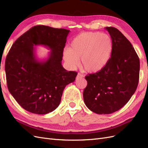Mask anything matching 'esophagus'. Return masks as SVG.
<instances>
[{
	"instance_id": "esophagus-1",
	"label": "esophagus",
	"mask_w": 148,
	"mask_h": 148,
	"mask_svg": "<svg viewBox=\"0 0 148 148\" xmlns=\"http://www.w3.org/2000/svg\"><path fill=\"white\" fill-rule=\"evenodd\" d=\"M83 77H84V76H83L82 74H81L80 73H78V75H77V79H79V78H82Z\"/></svg>"
}]
</instances>
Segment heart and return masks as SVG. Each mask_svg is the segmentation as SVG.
Instances as JSON below:
<instances>
[{
	"label": "heart",
	"instance_id": "1",
	"mask_svg": "<svg viewBox=\"0 0 148 148\" xmlns=\"http://www.w3.org/2000/svg\"><path fill=\"white\" fill-rule=\"evenodd\" d=\"M113 51L112 39L109 34L100 32H84L77 36L66 47L64 59L70 69H73L81 59L83 70L97 73L108 63Z\"/></svg>",
	"mask_w": 148,
	"mask_h": 148
}]
</instances>
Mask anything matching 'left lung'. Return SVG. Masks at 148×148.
<instances>
[{"instance_id": "obj_1", "label": "left lung", "mask_w": 148, "mask_h": 148, "mask_svg": "<svg viewBox=\"0 0 148 148\" xmlns=\"http://www.w3.org/2000/svg\"><path fill=\"white\" fill-rule=\"evenodd\" d=\"M113 42L108 63L102 70L86 76L83 91L88 108L97 114H109L123 107L135 93L140 75V59L126 37L114 27H106Z\"/></svg>"}]
</instances>
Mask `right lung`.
<instances>
[{"mask_svg": "<svg viewBox=\"0 0 148 148\" xmlns=\"http://www.w3.org/2000/svg\"><path fill=\"white\" fill-rule=\"evenodd\" d=\"M70 30L38 25L13 44L5 60L8 91L24 109L36 114H47L59 106L64 88L73 82L76 71L62 65L64 48ZM51 50L46 60L35 54L37 45Z\"/></svg>", "mask_w": 148, "mask_h": 148, "instance_id": "right-lung-1", "label": "right lung"}]
</instances>
